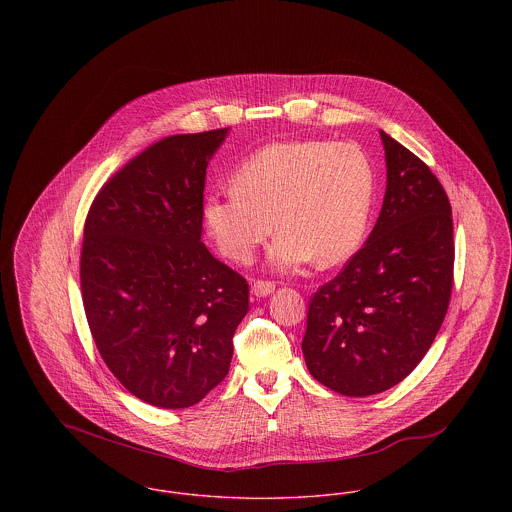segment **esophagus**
<instances>
[{
  "label": "esophagus",
  "mask_w": 512,
  "mask_h": 512,
  "mask_svg": "<svg viewBox=\"0 0 512 512\" xmlns=\"http://www.w3.org/2000/svg\"><path fill=\"white\" fill-rule=\"evenodd\" d=\"M274 282H268V280H256L254 284H252V293L256 295V297H266L268 293L274 292Z\"/></svg>",
  "instance_id": "34e87169"
}]
</instances>
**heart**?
Returning a JSON list of instances; mask_svg holds the SVG:
<instances>
[{
  "instance_id": "obj_1",
  "label": "heart",
  "mask_w": 512,
  "mask_h": 512,
  "mask_svg": "<svg viewBox=\"0 0 512 512\" xmlns=\"http://www.w3.org/2000/svg\"><path fill=\"white\" fill-rule=\"evenodd\" d=\"M372 197L374 169L363 147L284 142L246 157L232 187L207 197L203 215L228 260L248 262L276 224V266L293 270L311 260L335 266L363 242Z\"/></svg>"
}]
</instances>
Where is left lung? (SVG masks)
Listing matches in <instances>:
<instances>
[{
    "label": "left lung",
    "mask_w": 512,
    "mask_h": 512,
    "mask_svg": "<svg viewBox=\"0 0 512 512\" xmlns=\"http://www.w3.org/2000/svg\"><path fill=\"white\" fill-rule=\"evenodd\" d=\"M386 193L365 246L309 299L301 343L311 376L343 396L404 380L432 347L453 286L445 189L410 149L380 132Z\"/></svg>",
    "instance_id": "left-lung-1"
}]
</instances>
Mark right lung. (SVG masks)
<instances>
[{
	"mask_svg": "<svg viewBox=\"0 0 512 512\" xmlns=\"http://www.w3.org/2000/svg\"><path fill=\"white\" fill-rule=\"evenodd\" d=\"M228 128L146 147L94 197L80 292L100 357L136 398L189 408L228 374L248 282L201 242L207 165Z\"/></svg>",
	"mask_w": 512,
	"mask_h": 512,
	"instance_id": "right-lung-1",
	"label": "right lung"
}]
</instances>
